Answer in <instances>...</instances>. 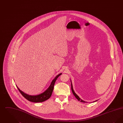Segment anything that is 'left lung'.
Here are the masks:
<instances>
[{"label":"left lung","mask_w":123,"mask_h":123,"mask_svg":"<svg viewBox=\"0 0 123 123\" xmlns=\"http://www.w3.org/2000/svg\"><path fill=\"white\" fill-rule=\"evenodd\" d=\"M70 82H71V90H72V93L73 94H74V95L75 96V97L77 99H78L79 101H81V102H84V103H86V101H84L83 100H82V99H81L80 98V97L76 94V93L75 92V91H74V90H73V86H72V82H71V81L70 80ZM98 100H95V101H93V102H95V101H97Z\"/></svg>","instance_id":"left-lung-1"}]
</instances>
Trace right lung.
I'll use <instances>...</instances> for the list:
<instances>
[{"label": "right lung", "instance_id": "obj_1", "mask_svg": "<svg viewBox=\"0 0 123 123\" xmlns=\"http://www.w3.org/2000/svg\"><path fill=\"white\" fill-rule=\"evenodd\" d=\"M61 74H62V73H60L56 76L51 82V83L50 85L49 86V87L47 88L44 92L42 93L41 94H39L35 95H31L25 93L21 90H20L17 86V85H16V86L18 88V90L19 91V92L21 93V94H22V95L25 99H26L27 100H29L31 102H36V103L42 102L46 101L47 99H49L50 97L51 96L52 94L53 93L55 82H56V80L57 79V78Z\"/></svg>", "mask_w": 123, "mask_h": 123}]
</instances>
